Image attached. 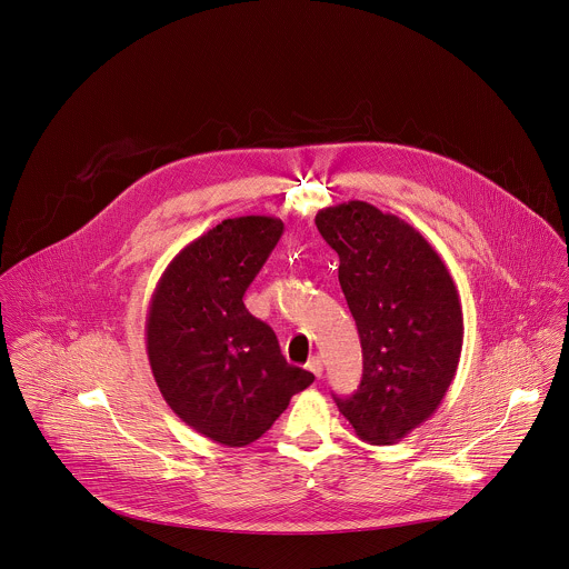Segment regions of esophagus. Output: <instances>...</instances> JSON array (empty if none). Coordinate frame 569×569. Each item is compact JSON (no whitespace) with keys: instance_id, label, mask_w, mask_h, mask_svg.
<instances>
[{"instance_id":"1","label":"esophagus","mask_w":569,"mask_h":569,"mask_svg":"<svg viewBox=\"0 0 569 569\" xmlns=\"http://www.w3.org/2000/svg\"><path fill=\"white\" fill-rule=\"evenodd\" d=\"M308 369L315 373L316 378H320L322 376V360L318 356H312L310 362H308Z\"/></svg>"}]
</instances>
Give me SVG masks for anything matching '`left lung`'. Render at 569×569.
Wrapping results in <instances>:
<instances>
[{
    "mask_svg": "<svg viewBox=\"0 0 569 569\" xmlns=\"http://www.w3.org/2000/svg\"><path fill=\"white\" fill-rule=\"evenodd\" d=\"M315 222L340 257L362 345V381L336 406L362 441L392 445L437 412L453 381L465 333L458 290L415 227L365 200L325 207Z\"/></svg>",
    "mask_w": 569,
    "mask_h": 569,
    "instance_id": "1",
    "label": "left lung"
}]
</instances>
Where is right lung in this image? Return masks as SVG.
I'll return each mask as SVG.
<instances>
[{
    "label": "right lung",
    "instance_id": "add662e5",
    "mask_svg": "<svg viewBox=\"0 0 569 569\" xmlns=\"http://www.w3.org/2000/svg\"><path fill=\"white\" fill-rule=\"evenodd\" d=\"M281 233L272 216L222 220L168 263L148 306L146 351L163 399L227 447L257 441L315 381L242 301Z\"/></svg>",
    "mask_w": 569,
    "mask_h": 569
}]
</instances>
